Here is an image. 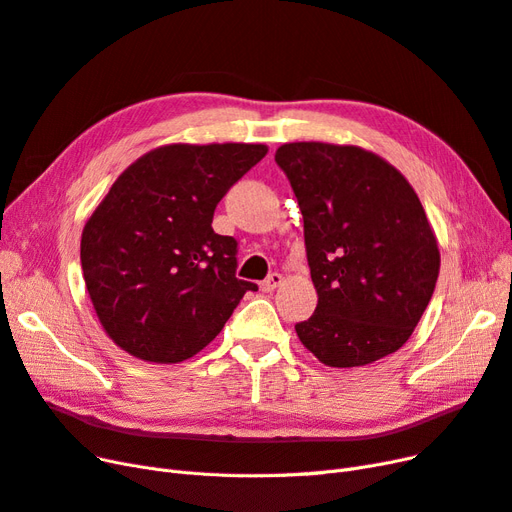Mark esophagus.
Returning <instances> with one entry per match:
<instances>
[{
	"mask_svg": "<svg viewBox=\"0 0 512 512\" xmlns=\"http://www.w3.org/2000/svg\"><path fill=\"white\" fill-rule=\"evenodd\" d=\"M280 285H282V274H278V272H272V274H270L266 280L261 282V289L270 293V291H274V289H276V287H280Z\"/></svg>",
	"mask_w": 512,
	"mask_h": 512,
	"instance_id": "esophagus-1",
	"label": "esophagus"
}]
</instances>
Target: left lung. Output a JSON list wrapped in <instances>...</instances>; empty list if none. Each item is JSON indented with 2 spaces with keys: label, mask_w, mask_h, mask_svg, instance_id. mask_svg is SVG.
Returning <instances> with one entry per match:
<instances>
[{
  "label": "left lung",
  "mask_w": 512,
  "mask_h": 512,
  "mask_svg": "<svg viewBox=\"0 0 512 512\" xmlns=\"http://www.w3.org/2000/svg\"><path fill=\"white\" fill-rule=\"evenodd\" d=\"M299 211L314 314L295 331L320 363L363 367L399 350L418 327L441 255L409 181L373 151L333 143L276 149Z\"/></svg>",
  "instance_id": "left-lung-1"
}]
</instances>
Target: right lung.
Instances as JSON below:
<instances>
[{
  "instance_id": "1",
  "label": "right lung",
  "mask_w": 512,
  "mask_h": 512,
  "mask_svg": "<svg viewBox=\"0 0 512 512\" xmlns=\"http://www.w3.org/2000/svg\"><path fill=\"white\" fill-rule=\"evenodd\" d=\"M268 154L253 143L151 149L111 185L82 232L86 289L105 333L147 363H181L219 335L255 282L213 230L219 200Z\"/></svg>"
}]
</instances>
